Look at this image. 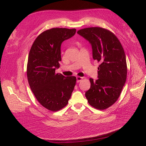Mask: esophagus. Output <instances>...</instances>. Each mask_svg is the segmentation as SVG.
Wrapping results in <instances>:
<instances>
[{
    "instance_id": "1",
    "label": "esophagus",
    "mask_w": 146,
    "mask_h": 146,
    "mask_svg": "<svg viewBox=\"0 0 146 146\" xmlns=\"http://www.w3.org/2000/svg\"><path fill=\"white\" fill-rule=\"evenodd\" d=\"M83 77H79V76L77 77V83L80 82L82 80H83Z\"/></svg>"
}]
</instances>
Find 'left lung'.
<instances>
[{
	"label": "left lung",
	"mask_w": 146,
	"mask_h": 146,
	"mask_svg": "<svg viewBox=\"0 0 146 146\" xmlns=\"http://www.w3.org/2000/svg\"><path fill=\"white\" fill-rule=\"evenodd\" d=\"M78 34L91 43L92 57L100 64L99 78H90V89L85 92L88 103L96 109L105 110L116 102L127 79L124 50L111 31L94 27L79 30Z\"/></svg>",
	"instance_id": "8db88e82"
}]
</instances>
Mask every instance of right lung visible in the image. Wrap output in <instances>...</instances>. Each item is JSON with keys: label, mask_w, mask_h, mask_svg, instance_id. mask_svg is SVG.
<instances>
[{"label": "right lung", "mask_w": 146, "mask_h": 146, "mask_svg": "<svg viewBox=\"0 0 146 146\" xmlns=\"http://www.w3.org/2000/svg\"><path fill=\"white\" fill-rule=\"evenodd\" d=\"M76 32V29L46 30L35 39L30 50L27 66L29 84L39 103L52 111L67 105L76 85L75 76L55 73L61 60V43Z\"/></svg>", "instance_id": "1"}]
</instances>
